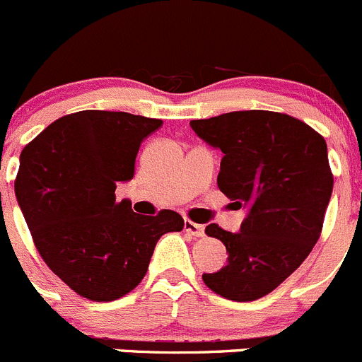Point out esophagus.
<instances>
[{"mask_svg": "<svg viewBox=\"0 0 362 362\" xmlns=\"http://www.w3.org/2000/svg\"><path fill=\"white\" fill-rule=\"evenodd\" d=\"M184 230L187 231L189 235H192V237H203V235H205V228H203V224L192 223V221L189 219L184 221Z\"/></svg>", "mask_w": 362, "mask_h": 362, "instance_id": "esophagus-1", "label": "esophagus"}]
</instances>
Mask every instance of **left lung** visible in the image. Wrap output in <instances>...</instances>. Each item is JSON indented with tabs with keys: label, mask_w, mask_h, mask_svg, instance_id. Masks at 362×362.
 <instances>
[{
	"label": "left lung",
	"mask_w": 362,
	"mask_h": 362,
	"mask_svg": "<svg viewBox=\"0 0 362 362\" xmlns=\"http://www.w3.org/2000/svg\"><path fill=\"white\" fill-rule=\"evenodd\" d=\"M191 127L223 152L217 185L247 212L237 233L206 226L226 245L228 263L203 281L230 300H256L299 269L320 237L334 182L325 139L297 118L259 110L192 120Z\"/></svg>",
	"instance_id": "left-lung-1"
}]
</instances>
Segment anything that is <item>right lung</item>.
Here are the masks:
<instances>
[{"instance_id": "obj_1", "label": "right lung", "mask_w": 362, "mask_h": 362, "mask_svg": "<svg viewBox=\"0 0 362 362\" xmlns=\"http://www.w3.org/2000/svg\"><path fill=\"white\" fill-rule=\"evenodd\" d=\"M163 125L124 111H79L52 122L21 152L16 198L49 269L97 303L141 283L157 240L180 231L173 210L134 214L117 184L134 177L143 139Z\"/></svg>"}]
</instances>
